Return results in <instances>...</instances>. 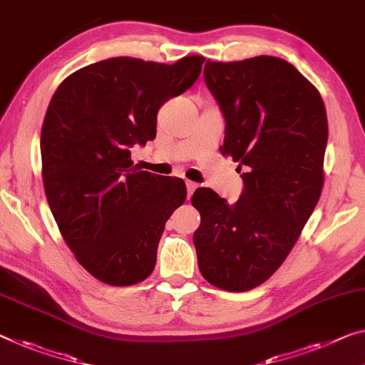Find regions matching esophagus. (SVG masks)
I'll return each instance as SVG.
<instances>
[{
	"label": "esophagus",
	"mask_w": 365,
	"mask_h": 365,
	"mask_svg": "<svg viewBox=\"0 0 365 365\" xmlns=\"http://www.w3.org/2000/svg\"><path fill=\"white\" fill-rule=\"evenodd\" d=\"M186 187H187V197L190 199V195H192L194 190L199 187V184L194 182V181H186Z\"/></svg>",
	"instance_id": "esophagus-1"
}]
</instances>
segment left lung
I'll return each instance as SVG.
<instances>
[{
  "mask_svg": "<svg viewBox=\"0 0 365 365\" xmlns=\"http://www.w3.org/2000/svg\"><path fill=\"white\" fill-rule=\"evenodd\" d=\"M204 80L225 119L220 150L238 161L245 186L235 204L209 187L195 190L194 246L205 280L245 292L277 271L315 209L327 110L317 88L277 57L207 60Z\"/></svg>",
  "mask_w": 365,
  "mask_h": 365,
  "instance_id": "obj_1",
  "label": "left lung"
}]
</instances>
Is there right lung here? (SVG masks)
I'll return each mask as SVG.
<instances>
[{
    "instance_id": "right-lung-1",
    "label": "right lung",
    "mask_w": 365,
    "mask_h": 365,
    "mask_svg": "<svg viewBox=\"0 0 365 365\" xmlns=\"http://www.w3.org/2000/svg\"><path fill=\"white\" fill-rule=\"evenodd\" d=\"M204 60L108 58L71 73L50 101L46 195L68 248L101 282L132 285L153 272L165 223L187 190L182 179L140 171L130 150L156 137L160 108L194 85Z\"/></svg>"
}]
</instances>
